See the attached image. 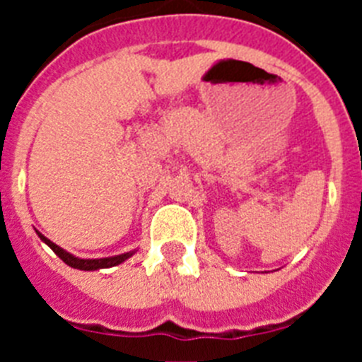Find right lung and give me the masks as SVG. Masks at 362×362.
<instances>
[{"label":"right lung","instance_id":"1","mask_svg":"<svg viewBox=\"0 0 362 362\" xmlns=\"http://www.w3.org/2000/svg\"><path fill=\"white\" fill-rule=\"evenodd\" d=\"M37 238L41 239V241L45 243V245H49L50 248L54 250V254L57 255V257L62 259L63 263H66L69 267L72 268H78V270H85V272H94V270H101V268H112V267H117V264L124 263L127 259L132 257L134 254H136V250L132 252H127V254H119V255H112V257H101V259H81V257H76V255H72L70 252L63 250L62 246H57L56 243H52L50 239H47L43 235V233H40L36 230Z\"/></svg>","mask_w":362,"mask_h":362}]
</instances>
